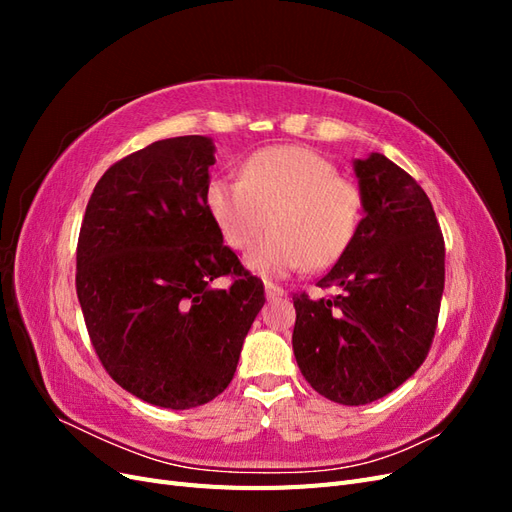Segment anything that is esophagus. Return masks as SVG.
<instances>
[{"instance_id":"obj_1","label":"esophagus","mask_w":512,"mask_h":512,"mask_svg":"<svg viewBox=\"0 0 512 512\" xmlns=\"http://www.w3.org/2000/svg\"><path fill=\"white\" fill-rule=\"evenodd\" d=\"M265 290H267V299H269V301H277V299L286 297V290H284L282 286L273 284V282H267V284H265Z\"/></svg>"}]
</instances>
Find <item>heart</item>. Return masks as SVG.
Here are the masks:
<instances>
[{
  "label": "heart",
  "mask_w": 512,
  "mask_h": 512,
  "mask_svg": "<svg viewBox=\"0 0 512 512\" xmlns=\"http://www.w3.org/2000/svg\"><path fill=\"white\" fill-rule=\"evenodd\" d=\"M205 203L222 241L250 250L256 273L288 275L333 267L352 245L363 218L359 185L307 147H269L247 158L239 179H211Z\"/></svg>",
  "instance_id": "heart-1"
}]
</instances>
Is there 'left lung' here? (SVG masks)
<instances>
[{
    "instance_id": "1",
    "label": "left lung",
    "mask_w": 512,
    "mask_h": 512,
    "mask_svg": "<svg viewBox=\"0 0 512 512\" xmlns=\"http://www.w3.org/2000/svg\"><path fill=\"white\" fill-rule=\"evenodd\" d=\"M365 218L320 288L292 297V350L303 378L335 404L395 391L427 359L444 292V237L431 200L382 153L354 162Z\"/></svg>"
}]
</instances>
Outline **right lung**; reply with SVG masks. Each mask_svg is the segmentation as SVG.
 Segmentation results:
<instances>
[{
	"label": "right lung",
	"mask_w": 512,
	"mask_h": 512,
	"mask_svg": "<svg viewBox=\"0 0 512 512\" xmlns=\"http://www.w3.org/2000/svg\"><path fill=\"white\" fill-rule=\"evenodd\" d=\"M207 136L164 138L96 183L76 245V294L102 367L147 404L188 410L237 371L265 286L224 245L205 192ZM230 276L228 289L212 282Z\"/></svg>",
	"instance_id": "add662e5"
}]
</instances>
